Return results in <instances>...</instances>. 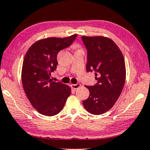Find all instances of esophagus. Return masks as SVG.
Masks as SVG:
<instances>
[{
    "instance_id": "34e87169",
    "label": "esophagus",
    "mask_w": 150,
    "mask_h": 150,
    "mask_svg": "<svg viewBox=\"0 0 150 150\" xmlns=\"http://www.w3.org/2000/svg\"><path fill=\"white\" fill-rule=\"evenodd\" d=\"M71 86L72 87V88L74 90H76L77 88H79V87L81 86L80 83H76V84H71Z\"/></svg>"
}]
</instances>
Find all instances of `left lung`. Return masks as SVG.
I'll use <instances>...</instances> for the list:
<instances>
[{
    "label": "left lung",
    "mask_w": 150,
    "mask_h": 150,
    "mask_svg": "<svg viewBox=\"0 0 150 150\" xmlns=\"http://www.w3.org/2000/svg\"><path fill=\"white\" fill-rule=\"evenodd\" d=\"M88 50L86 71L95 72L97 84L86 86L89 97L83 101L85 109L93 115L106 112L119 99L126 77L123 53L115 42L109 38L81 36Z\"/></svg>",
    "instance_id": "1"
}]
</instances>
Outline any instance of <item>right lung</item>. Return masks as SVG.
<instances>
[{
  "mask_svg": "<svg viewBox=\"0 0 150 150\" xmlns=\"http://www.w3.org/2000/svg\"><path fill=\"white\" fill-rule=\"evenodd\" d=\"M76 36L73 34L39 40L26 53L22 67V83L30 103L42 115L58 114L71 95V88L52 81L51 75L56 69L57 53L71 45Z\"/></svg>",
  "mask_w": 150,
  "mask_h": 150,
  "instance_id": "1",
  "label": "right lung"
}]
</instances>
